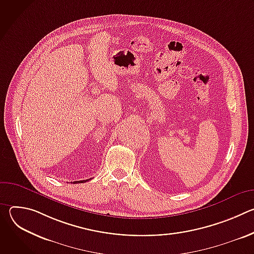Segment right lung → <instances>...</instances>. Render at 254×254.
Instances as JSON below:
<instances>
[{
    "mask_svg": "<svg viewBox=\"0 0 254 254\" xmlns=\"http://www.w3.org/2000/svg\"><path fill=\"white\" fill-rule=\"evenodd\" d=\"M90 179H87V180H83V181H75V182H73V184H76V183H84V182H87V181H89Z\"/></svg>",
    "mask_w": 254,
    "mask_h": 254,
    "instance_id": "obj_1",
    "label": "right lung"
}]
</instances>
